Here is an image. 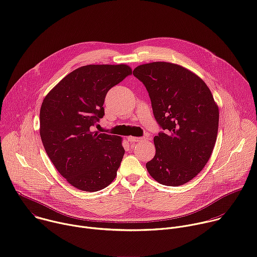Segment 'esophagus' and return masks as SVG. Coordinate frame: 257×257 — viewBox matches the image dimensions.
<instances>
[{
	"label": "esophagus",
	"instance_id": "1",
	"mask_svg": "<svg viewBox=\"0 0 257 257\" xmlns=\"http://www.w3.org/2000/svg\"><path fill=\"white\" fill-rule=\"evenodd\" d=\"M128 140L130 142H141V141H144L146 140L145 137H134V136H129L128 137Z\"/></svg>",
	"mask_w": 257,
	"mask_h": 257
}]
</instances>
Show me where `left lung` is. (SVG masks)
I'll return each instance as SVG.
<instances>
[{"label": "left lung", "instance_id": "8db88e82", "mask_svg": "<svg viewBox=\"0 0 257 257\" xmlns=\"http://www.w3.org/2000/svg\"><path fill=\"white\" fill-rule=\"evenodd\" d=\"M149 91L153 112L164 131L155 136L150 175L166 186L192 180L208 162L218 129V107L205 84L190 70L168 62L133 70Z\"/></svg>", "mask_w": 257, "mask_h": 257}]
</instances>
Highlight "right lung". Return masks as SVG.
<instances>
[{
    "label": "right lung",
    "instance_id": "add662e5",
    "mask_svg": "<svg viewBox=\"0 0 257 257\" xmlns=\"http://www.w3.org/2000/svg\"><path fill=\"white\" fill-rule=\"evenodd\" d=\"M132 70L125 64L87 65L72 71L45 97L40 113L44 148L58 172L75 188L95 192L117 176L122 138L94 126L104 115L107 91Z\"/></svg>",
    "mask_w": 257,
    "mask_h": 257
}]
</instances>
